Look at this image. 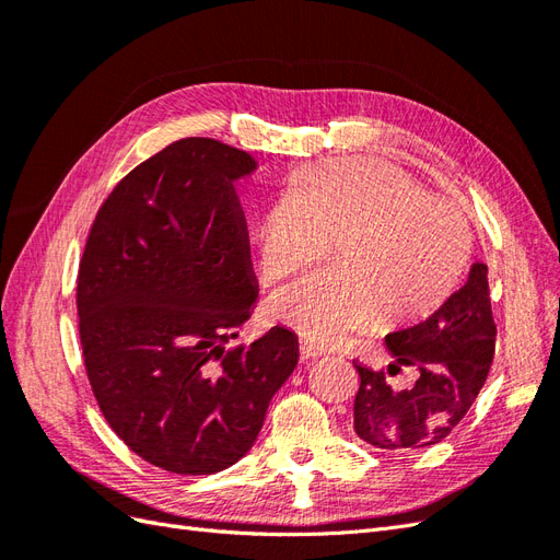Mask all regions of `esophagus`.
I'll list each match as a JSON object with an SVG mask.
<instances>
[{"mask_svg":"<svg viewBox=\"0 0 560 560\" xmlns=\"http://www.w3.org/2000/svg\"><path fill=\"white\" fill-rule=\"evenodd\" d=\"M299 354H301V362H308V360L322 358V354H327V350L315 346L313 341H308V338H301V341H299Z\"/></svg>","mask_w":560,"mask_h":560,"instance_id":"obj_1","label":"esophagus"}]
</instances>
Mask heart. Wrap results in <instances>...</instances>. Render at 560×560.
<instances>
[{
  "label": "heart",
  "mask_w": 560,
  "mask_h": 560,
  "mask_svg": "<svg viewBox=\"0 0 560 560\" xmlns=\"http://www.w3.org/2000/svg\"><path fill=\"white\" fill-rule=\"evenodd\" d=\"M264 270L282 278L325 257L336 268L282 287L273 313L319 346L369 329L383 313L413 322L444 303L469 259L465 217L401 167L346 159L287 179L257 219Z\"/></svg>",
  "instance_id": "1"
}]
</instances>
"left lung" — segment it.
Returning a JSON list of instances; mask_svg holds the SVG:
<instances>
[{"label":"left lung","mask_w":560,"mask_h":560,"mask_svg":"<svg viewBox=\"0 0 560 560\" xmlns=\"http://www.w3.org/2000/svg\"><path fill=\"white\" fill-rule=\"evenodd\" d=\"M393 362L416 366L411 387H395L383 371L354 364L360 389L354 397V432L387 453L434 446L457 428L486 383L495 358V322L490 313L488 266L471 264L467 282L430 317L385 336Z\"/></svg>","instance_id":"obj_1"}]
</instances>
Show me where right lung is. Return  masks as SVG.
I'll use <instances>...</instances> for the list:
<instances>
[{"label":"right lung","instance_id":"obj_1","mask_svg":"<svg viewBox=\"0 0 560 560\" xmlns=\"http://www.w3.org/2000/svg\"><path fill=\"white\" fill-rule=\"evenodd\" d=\"M257 167L219 140H177L114 186L83 249L77 308L93 395L126 446L165 471L238 463L299 362L287 327L226 350L259 299L233 189Z\"/></svg>","mask_w":560,"mask_h":560}]
</instances>
